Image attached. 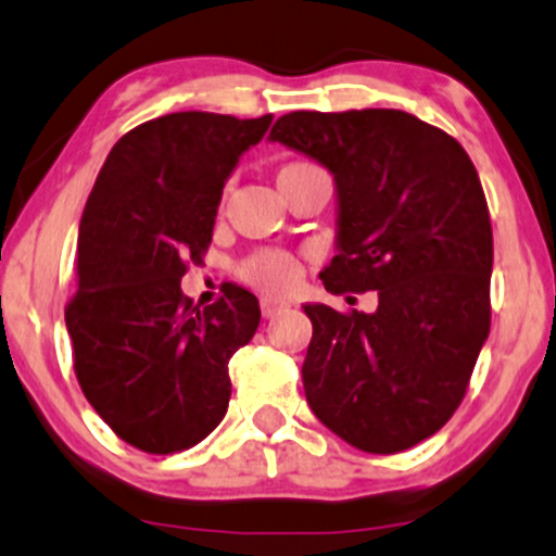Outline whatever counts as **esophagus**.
I'll list each match as a JSON object with an SVG mask.
<instances>
[{"instance_id":"esophagus-1","label":"esophagus","mask_w":556,"mask_h":556,"mask_svg":"<svg viewBox=\"0 0 556 556\" xmlns=\"http://www.w3.org/2000/svg\"><path fill=\"white\" fill-rule=\"evenodd\" d=\"M283 307L286 302L276 300V296H262V315H265V318H276Z\"/></svg>"}]
</instances>
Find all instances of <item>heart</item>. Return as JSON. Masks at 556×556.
Instances as JSON below:
<instances>
[{
  "instance_id": "1",
  "label": "heart",
  "mask_w": 556,
  "mask_h": 556,
  "mask_svg": "<svg viewBox=\"0 0 556 556\" xmlns=\"http://www.w3.org/2000/svg\"><path fill=\"white\" fill-rule=\"evenodd\" d=\"M302 166H313V164H286L280 169V175L286 172L302 169ZM238 276H241L247 283L256 286V289L267 291V294H289L302 278V265L294 254L289 252H256L252 256L238 265Z\"/></svg>"
}]
</instances>
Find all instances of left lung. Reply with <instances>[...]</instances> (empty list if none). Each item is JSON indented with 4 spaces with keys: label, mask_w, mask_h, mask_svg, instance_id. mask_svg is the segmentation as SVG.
<instances>
[{
    "label": "left lung",
    "mask_w": 556,
    "mask_h": 556,
    "mask_svg": "<svg viewBox=\"0 0 556 556\" xmlns=\"http://www.w3.org/2000/svg\"><path fill=\"white\" fill-rule=\"evenodd\" d=\"M270 137L337 180L326 291H379L371 315L304 304L309 408L361 451H408L456 414L491 331L493 230L475 164L443 129L395 109L294 111Z\"/></svg>",
    "instance_id": "8db88e82"
}]
</instances>
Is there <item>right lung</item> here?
<instances>
[{
    "label": "right lung",
    "instance_id": "1",
    "mask_svg": "<svg viewBox=\"0 0 556 556\" xmlns=\"http://www.w3.org/2000/svg\"><path fill=\"white\" fill-rule=\"evenodd\" d=\"M270 122L206 111L151 118L111 148L89 193L65 326L81 392L137 451H188L228 410V361L252 342L260 302L225 283L199 309L180 280L212 243L238 156Z\"/></svg>",
    "mask_w": 556,
    "mask_h": 556
}]
</instances>
